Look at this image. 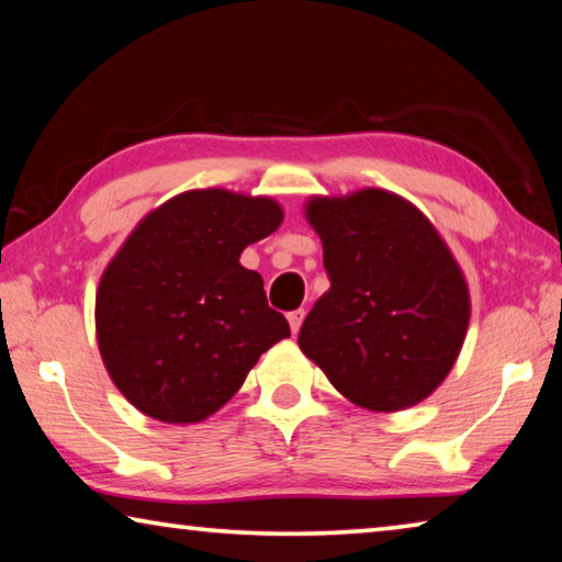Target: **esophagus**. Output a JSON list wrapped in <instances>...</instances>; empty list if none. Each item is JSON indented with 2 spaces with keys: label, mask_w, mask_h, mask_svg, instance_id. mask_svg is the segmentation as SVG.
<instances>
[{
  "label": "esophagus",
  "mask_w": 562,
  "mask_h": 562,
  "mask_svg": "<svg viewBox=\"0 0 562 562\" xmlns=\"http://www.w3.org/2000/svg\"><path fill=\"white\" fill-rule=\"evenodd\" d=\"M302 319H304V310H294V312H290V315H288V322H290L292 335H297V331H300V327H302Z\"/></svg>",
  "instance_id": "obj_1"
}]
</instances>
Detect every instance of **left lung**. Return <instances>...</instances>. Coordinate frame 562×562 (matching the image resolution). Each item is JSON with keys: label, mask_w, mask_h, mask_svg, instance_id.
<instances>
[{"label": "left lung", "mask_w": 562, "mask_h": 562, "mask_svg": "<svg viewBox=\"0 0 562 562\" xmlns=\"http://www.w3.org/2000/svg\"><path fill=\"white\" fill-rule=\"evenodd\" d=\"M329 290L300 329V349L331 386L369 412L424 402L463 347L471 300L436 227L389 190L310 198Z\"/></svg>", "instance_id": "8db88e82"}]
</instances>
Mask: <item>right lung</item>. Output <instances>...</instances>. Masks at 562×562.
I'll return each instance as SVG.
<instances>
[{"label": "right lung", "instance_id": "obj_1", "mask_svg": "<svg viewBox=\"0 0 562 562\" xmlns=\"http://www.w3.org/2000/svg\"><path fill=\"white\" fill-rule=\"evenodd\" d=\"M282 223L272 198L188 190L150 211L97 292V339L128 402L166 424H198L231 402L290 325L262 278L240 265L247 245Z\"/></svg>", "mask_w": 562, "mask_h": 562}]
</instances>
